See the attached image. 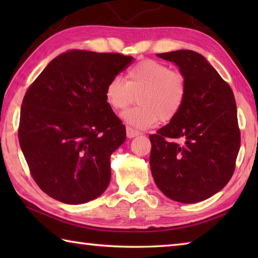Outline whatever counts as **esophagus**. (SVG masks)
<instances>
[{"label":"esophagus","mask_w":258,"mask_h":258,"mask_svg":"<svg viewBox=\"0 0 258 258\" xmlns=\"http://www.w3.org/2000/svg\"><path fill=\"white\" fill-rule=\"evenodd\" d=\"M126 135H127V138L132 139V138H135V137H138V135H140V132L139 131L127 126V127H126Z\"/></svg>","instance_id":"obj_1"}]
</instances>
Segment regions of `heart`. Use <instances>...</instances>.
<instances>
[{"instance_id":"1","label":"heart","mask_w":258,"mask_h":258,"mask_svg":"<svg viewBox=\"0 0 258 258\" xmlns=\"http://www.w3.org/2000/svg\"><path fill=\"white\" fill-rule=\"evenodd\" d=\"M187 93L186 78L181 72L171 71L167 64L146 59L127 72V82L112 77L104 91L109 107L123 111L139 101V106L124 115L128 124L147 128L157 121L168 123L181 112Z\"/></svg>"}]
</instances>
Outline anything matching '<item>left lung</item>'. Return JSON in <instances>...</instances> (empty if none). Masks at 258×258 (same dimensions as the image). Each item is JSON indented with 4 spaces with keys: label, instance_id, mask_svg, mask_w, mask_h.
I'll return each instance as SVG.
<instances>
[{
    "label": "left lung",
    "instance_id": "obj_1",
    "mask_svg": "<svg viewBox=\"0 0 258 258\" xmlns=\"http://www.w3.org/2000/svg\"><path fill=\"white\" fill-rule=\"evenodd\" d=\"M180 68L187 83L181 112L150 134V168L165 196L183 204L212 197L232 177L240 130L232 90L202 54L158 53Z\"/></svg>",
    "mask_w": 258,
    "mask_h": 258
}]
</instances>
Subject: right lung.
<instances>
[{
  "mask_svg": "<svg viewBox=\"0 0 258 258\" xmlns=\"http://www.w3.org/2000/svg\"><path fill=\"white\" fill-rule=\"evenodd\" d=\"M133 62L120 53L63 52L47 64L21 104L19 143L36 184L55 200L84 204L110 182V155L126 130L104 99L112 77Z\"/></svg>",
  "mask_w": 258,
  "mask_h": 258,
  "instance_id": "right-lung-1",
  "label": "right lung"
}]
</instances>
